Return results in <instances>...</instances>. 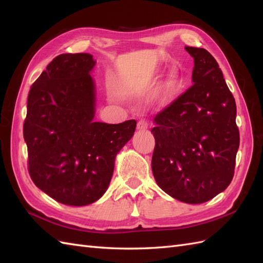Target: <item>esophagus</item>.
<instances>
[{"label": "esophagus", "mask_w": 263, "mask_h": 263, "mask_svg": "<svg viewBox=\"0 0 263 263\" xmlns=\"http://www.w3.org/2000/svg\"><path fill=\"white\" fill-rule=\"evenodd\" d=\"M148 125H149V123H148V121L146 119H141V120H139V122H138V128H139V130H146V128L148 127Z\"/></svg>", "instance_id": "obj_1"}]
</instances>
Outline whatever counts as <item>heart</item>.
<instances>
[{"label":"heart","mask_w":263,"mask_h":263,"mask_svg":"<svg viewBox=\"0 0 263 263\" xmlns=\"http://www.w3.org/2000/svg\"><path fill=\"white\" fill-rule=\"evenodd\" d=\"M181 87V77L176 70L168 72L164 80L159 83L156 90V98L159 102H167L175 96L178 89Z\"/></svg>","instance_id":"1"}]
</instances>
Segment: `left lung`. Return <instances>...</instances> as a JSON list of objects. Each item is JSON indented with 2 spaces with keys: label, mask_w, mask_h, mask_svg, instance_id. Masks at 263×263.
Here are the masks:
<instances>
[{
  "label": "left lung",
  "mask_w": 263,
  "mask_h": 263,
  "mask_svg": "<svg viewBox=\"0 0 263 263\" xmlns=\"http://www.w3.org/2000/svg\"><path fill=\"white\" fill-rule=\"evenodd\" d=\"M194 60L193 85L155 116L154 177L185 203H203L230 185L239 146L236 104L217 61L185 47Z\"/></svg>",
  "instance_id": "8db88e82"
}]
</instances>
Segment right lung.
<instances>
[{
  "mask_svg": "<svg viewBox=\"0 0 263 263\" xmlns=\"http://www.w3.org/2000/svg\"><path fill=\"white\" fill-rule=\"evenodd\" d=\"M92 55L61 54L32 83L24 138L35 185L58 202L87 205L107 190L117 153L132 138L136 120L95 122Z\"/></svg>",
  "mask_w": 263,
  "mask_h": 263,
  "instance_id": "right-lung-1",
  "label": "right lung"
}]
</instances>
